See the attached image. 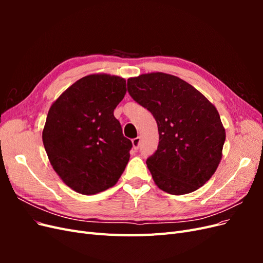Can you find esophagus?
<instances>
[{
    "label": "esophagus",
    "instance_id": "obj_1",
    "mask_svg": "<svg viewBox=\"0 0 263 263\" xmlns=\"http://www.w3.org/2000/svg\"><path fill=\"white\" fill-rule=\"evenodd\" d=\"M132 142H133V148H134L135 150H137V149L139 148V145H140V138H139V137L134 138V139L132 140Z\"/></svg>",
    "mask_w": 263,
    "mask_h": 263
}]
</instances>
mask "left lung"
Segmentation results:
<instances>
[{
	"instance_id": "8db88e82",
	"label": "left lung",
	"mask_w": 263,
	"mask_h": 263,
	"mask_svg": "<svg viewBox=\"0 0 263 263\" xmlns=\"http://www.w3.org/2000/svg\"><path fill=\"white\" fill-rule=\"evenodd\" d=\"M127 90L158 125V149L146 161L157 186L173 195L203 186L217 169L226 138L216 107L194 86L163 72L129 78Z\"/></svg>"
}]
</instances>
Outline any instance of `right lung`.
Here are the masks:
<instances>
[{
	"mask_svg": "<svg viewBox=\"0 0 263 263\" xmlns=\"http://www.w3.org/2000/svg\"><path fill=\"white\" fill-rule=\"evenodd\" d=\"M126 91L124 78L89 74L49 108L44 147L55 173L78 193L93 195L114 186L128 163L132 141L114 116Z\"/></svg>",
	"mask_w": 263,
	"mask_h": 263,
	"instance_id": "obj_1",
	"label": "right lung"
}]
</instances>
